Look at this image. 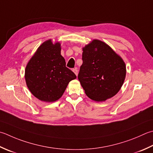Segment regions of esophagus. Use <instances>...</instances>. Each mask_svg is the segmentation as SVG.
I'll return each instance as SVG.
<instances>
[{
    "label": "esophagus",
    "mask_w": 153,
    "mask_h": 153,
    "mask_svg": "<svg viewBox=\"0 0 153 153\" xmlns=\"http://www.w3.org/2000/svg\"><path fill=\"white\" fill-rule=\"evenodd\" d=\"M73 71L74 72V74L76 75V76H77V74H78V70H77V69L76 68L73 69Z\"/></svg>",
    "instance_id": "34e87169"
}]
</instances>
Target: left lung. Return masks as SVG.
<instances>
[{"label": "left lung", "mask_w": 153, "mask_h": 153, "mask_svg": "<svg viewBox=\"0 0 153 153\" xmlns=\"http://www.w3.org/2000/svg\"><path fill=\"white\" fill-rule=\"evenodd\" d=\"M82 60L77 77L89 98L102 101L117 94L123 84L126 66L108 45L93 40L83 48Z\"/></svg>", "instance_id": "left-lung-1"}]
</instances>
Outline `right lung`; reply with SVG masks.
Masks as SVG:
<instances>
[{
  "label": "right lung",
  "mask_w": 153,
  "mask_h": 153,
  "mask_svg": "<svg viewBox=\"0 0 153 153\" xmlns=\"http://www.w3.org/2000/svg\"><path fill=\"white\" fill-rule=\"evenodd\" d=\"M76 76L65 66L60 44L49 40L38 48L26 65L25 79L29 90L38 100L53 102L64 94Z\"/></svg>",
  "instance_id": "right-lung-1"
}]
</instances>
